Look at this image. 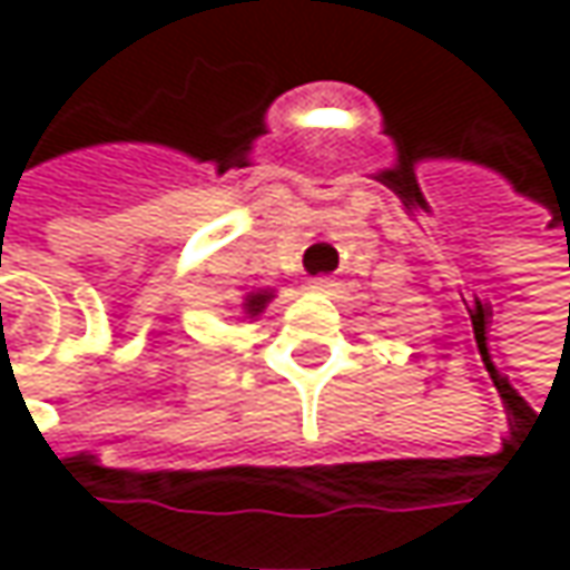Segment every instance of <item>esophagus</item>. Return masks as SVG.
<instances>
[{
	"label": "esophagus",
	"mask_w": 570,
	"mask_h": 570,
	"mask_svg": "<svg viewBox=\"0 0 570 570\" xmlns=\"http://www.w3.org/2000/svg\"><path fill=\"white\" fill-rule=\"evenodd\" d=\"M336 285H340V282H336L333 275H317V278H311V288L320 292V295H333V292H336Z\"/></svg>",
	"instance_id": "1"
}]
</instances>
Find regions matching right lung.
<instances>
[{"label":"right lung","mask_w":570,"mask_h":570,"mask_svg":"<svg viewBox=\"0 0 570 570\" xmlns=\"http://www.w3.org/2000/svg\"><path fill=\"white\" fill-rule=\"evenodd\" d=\"M269 292H253V295H247V304H244V311L250 314V317H256L266 304H269Z\"/></svg>","instance_id":"obj_1"}]
</instances>
